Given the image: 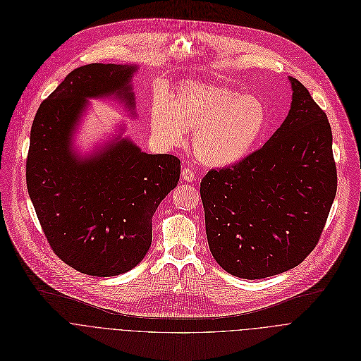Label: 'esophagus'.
<instances>
[{"instance_id":"34e87169","label":"esophagus","mask_w":361,"mask_h":361,"mask_svg":"<svg viewBox=\"0 0 361 361\" xmlns=\"http://www.w3.org/2000/svg\"><path fill=\"white\" fill-rule=\"evenodd\" d=\"M180 178H182L183 180H186V182H193V180L196 179V175H195L193 169H190L189 166H185V168L182 169V172H180Z\"/></svg>"}]
</instances>
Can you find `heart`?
Listing matches in <instances>:
<instances>
[{
	"label": "heart",
	"instance_id": "obj_1",
	"mask_svg": "<svg viewBox=\"0 0 361 361\" xmlns=\"http://www.w3.org/2000/svg\"><path fill=\"white\" fill-rule=\"evenodd\" d=\"M267 128L262 99L250 94L203 82H183L168 101L151 109V129L166 147L185 140L192 132V149L199 162L225 166L247 157Z\"/></svg>",
	"mask_w": 361,
	"mask_h": 361
}]
</instances>
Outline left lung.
I'll return each instance as SVG.
<instances>
[{"label": "left lung", "mask_w": 361, "mask_h": 361, "mask_svg": "<svg viewBox=\"0 0 361 361\" xmlns=\"http://www.w3.org/2000/svg\"><path fill=\"white\" fill-rule=\"evenodd\" d=\"M289 115L242 161L200 182L209 249L228 273L264 279L316 247L337 190L331 128L307 88L289 77Z\"/></svg>", "instance_id": "8db88e82"}]
</instances>
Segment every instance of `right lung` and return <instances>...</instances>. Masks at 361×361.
<instances>
[{"label":"right lung","instance_id":"1","mask_svg":"<svg viewBox=\"0 0 361 361\" xmlns=\"http://www.w3.org/2000/svg\"><path fill=\"white\" fill-rule=\"evenodd\" d=\"M136 65L74 69L39 105L30 137L27 189L54 253L75 270L109 277L135 267L152 243V216L180 176L179 158L115 139L88 158L72 151L87 98L116 95L135 108Z\"/></svg>","mask_w":361,"mask_h":361}]
</instances>
